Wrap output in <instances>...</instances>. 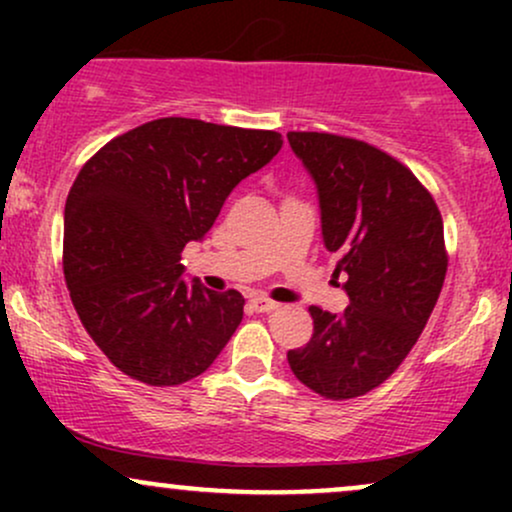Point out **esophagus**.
Returning a JSON list of instances; mask_svg holds the SVG:
<instances>
[{"instance_id": "34e87169", "label": "esophagus", "mask_w": 512, "mask_h": 512, "mask_svg": "<svg viewBox=\"0 0 512 512\" xmlns=\"http://www.w3.org/2000/svg\"><path fill=\"white\" fill-rule=\"evenodd\" d=\"M250 308L255 310V313H272V310L279 308V303L269 301V298H264V296H255V298H250Z\"/></svg>"}]
</instances>
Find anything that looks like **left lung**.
<instances>
[{
  "mask_svg": "<svg viewBox=\"0 0 512 512\" xmlns=\"http://www.w3.org/2000/svg\"><path fill=\"white\" fill-rule=\"evenodd\" d=\"M313 175L322 238L346 272L342 315L310 305L313 337L289 366L325 399H354L383 385L424 332L448 272L436 199L395 156L361 139L289 132Z\"/></svg>",
  "mask_w": 512,
  "mask_h": 512,
  "instance_id": "1",
  "label": "left lung"
}]
</instances>
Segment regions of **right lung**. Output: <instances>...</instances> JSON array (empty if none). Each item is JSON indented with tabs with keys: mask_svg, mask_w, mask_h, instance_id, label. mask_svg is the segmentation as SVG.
Masks as SVG:
<instances>
[{
	"mask_svg": "<svg viewBox=\"0 0 512 512\" xmlns=\"http://www.w3.org/2000/svg\"><path fill=\"white\" fill-rule=\"evenodd\" d=\"M281 144L272 129L161 117L84 163L64 204V279L81 325L117 370L173 387L216 361L245 298L187 286L180 255Z\"/></svg>",
	"mask_w": 512,
	"mask_h": 512,
	"instance_id": "add662e5",
	"label": "right lung"
}]
</instances>
